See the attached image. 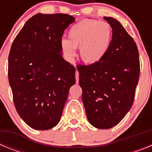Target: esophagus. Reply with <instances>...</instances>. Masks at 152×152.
I'll use <instances>...</instances> for the list:
<instances>
[{"label":"esophagus","instance_id":"obj_1","mask_svg":"<svg viewBox=\"0 0 152 152\" xmlns=\"http://www.w3.org/2000/svg\"><path fill=\"white\" fill-rule=\"evenodd\" d=\"M75 78H76V83H78V81H79L78 72H76V73H75Z\"/></svg>","mask_w":152,"mask_h":152}]
</instances>
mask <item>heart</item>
<instances>
[{
  "label": "heart",
  "instance_id": "b5f03b06",
  "mask_svg": "<svg viewBox=\"0 0 152 152\" xmlns=\"http://www.w3.org/2000/svg\"><path fill=\"white\" fill-rule=\"evenodd\" d=\"M112 39V29L107 22L82 20L68 31V40L63 39L61 48L64 56L72 60L80 47V58L87 64H95L105 57Z\"/></svg>",
  "mask_w": 152,
  "mask_h": 152
}]
</instances>
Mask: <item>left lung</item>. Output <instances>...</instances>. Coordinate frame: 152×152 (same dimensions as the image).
Returning a JSON list of instances; mask_svg holds the SVG:
<instances>
[{
  "label": "left lung",
  "instance_id": "obj_1",
  "mask_svg": "<svg viewBox=\"0 0 152 152\" xmlns=\"http://www.w3.org/2000/svg\"><path fill=\"white\" fill-rule=\"evenodd\" d=\"M112 28V40L105 57L90 65H78L79 84L89 123L107 129L124 118L133 103L139 78L138 48L122 24L103 17Z\"/></svg>",
  "mask_w": 152,
  "mask_h": 152
}]
</instances>
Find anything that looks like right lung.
<instances>
[{"instance_id": "right-lung-1", "label": "right lung", "mask_w": 152, "mask_h": 152, "mask_svg": "<svg viewBox=\"0 0 152 152\" xmlns=\"http://www.w3.org/2000/svg\"><path fill=\"white\" fill-rule=\"evenodd\" d=\"M75 20L63 13H37L13 40L8 78L14 106L31 128L48 130L59 123L75 69L62 57L61 36Z\"/></svg>"}]
</instances>
